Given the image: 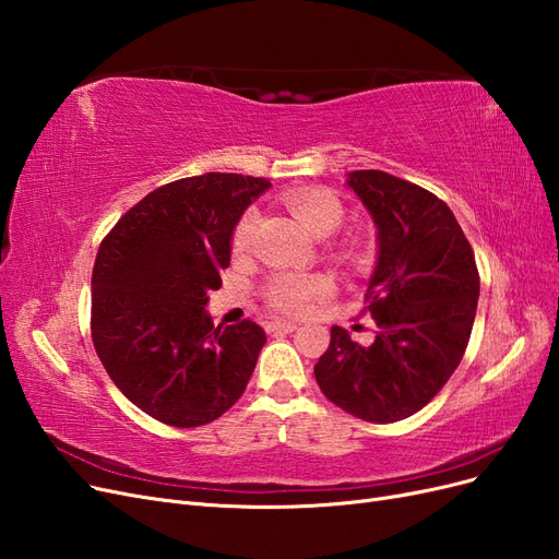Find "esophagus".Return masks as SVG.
I'll use <instances>...</instances> for the list:
<instances>
[{
  "label": "esophagus",
  "instance_id": "34e87169",
  "mask_svg": "<svg viewBox=\"0 0 559 559\" xmlns=\"http://www.w3.org/2000/svg\"><path fill=\"white\" fill-rule=\"evenodd\" d=\"M296 329H298L296 321H286V319L267 321V331H270V333H292V331H296Z\"/></svg>",
  "mask_w": 559,
  "mask_h": 559
}]
</instances>
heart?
Instances as JSON below:
<instances>
[{
  "mask_svg": "<svg viewBox=\"0 0 559 559\" xmlns=\"http://www.w3.org/2000/svg\"><path fill=\"white\" fill-rule=\"evenodd\" d=\"M286 205L292 207L298 222L306 226L317 238L335 233L343 224V202L337 200L331 191L324 189H296L286 193ZM259 212L247 210L238 226L233 230V247L245 249L251 240L253 226H257ZM333 289V282L326 275H298V273H282L275 275L267 284V300L277 312L298 314L306 312L314 300L329 296Z\"/></svg>",
  "mask_w": 559,
  "mask_h": 559,
  "instance_id": "1",
  "label": "heart"
}]
</instances>
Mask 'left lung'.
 <instances>
[{
	"mask_svg": "<svg viewBox=\"0 0 559 559\" xmlns=\"http://www.w3.org/2000/svg\"><path fill=\"white\" fill-rule=\"evenodd\" d=\"M345 183L376 224L378 259L366 310L378 333L364 347L333 326L314 378L337 408L389 425L425 408L460 366L480 277L462 226L443 200L380 170L349 173Z\"/></svg>",
	"mask_w": 559,
	"mask_h": 559,
	"instance_id": "left-lung-1",
	"label": "left lung"
}]
</instances>
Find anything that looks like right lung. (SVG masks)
I'll list each match as a JSON object with an SVG mask.
<instances>
[{
    "instance_id": "right-lung-1",
    "label": "right lung",
    "mask_w": 559,
    "mask_h": 559,
    "mask_svg": "<svg viewBox=\"0 0 559 559\" xmlns=\"http://www.w3.org/2000/svg\"><path fill=\"white\" fill-rule=\"evenodd\" d=\"M270 186L224 173L165 183L99 245L95 352L126 399L163 425H210L247 389L265 331L249 319L214 326L207 302L230 265L235 226Z\"/></svg>"
}]
</instances>
